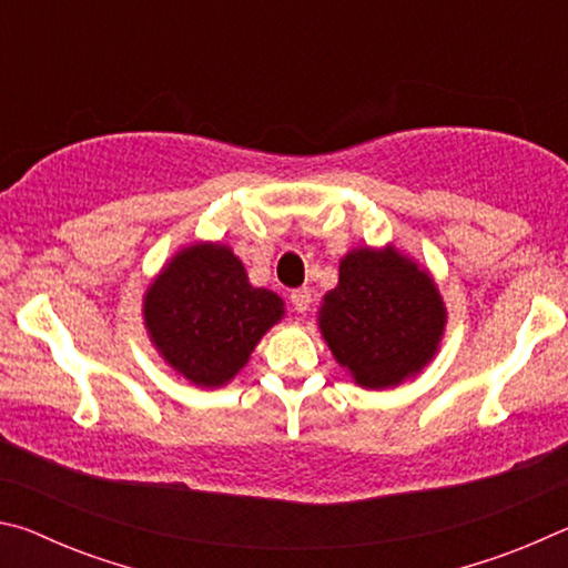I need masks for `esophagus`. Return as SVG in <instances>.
Returning a JSON list of instances; mask_svg holds the SVG:
<instances>
[{
    "mask_svg": "<svg viewBox=\"0 0 568 568\" xmlns=\"http://www.w3.org/2000/svg\"><path fill=\"white\" fill-rule=\"evenodd\" d=\"M291 303H293V307H295L297 313H305L307 307H311V303H313L311 287H297V291H293L291 293Z\"/></svg>",
    "mask_w": 568,
    "mask_h": 568,
    "instance_id": "obj_1",
    "label": "esophagus"
}]
</instances>
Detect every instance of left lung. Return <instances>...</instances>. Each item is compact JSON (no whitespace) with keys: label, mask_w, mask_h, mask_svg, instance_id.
Listing matches in <instances>:
<instances>
[{"label":"left lung","mask_w":568,"mask_h":568,"mask_svg":"<svg viewBox=\"0 0 568 568\" xmlns=\"http://www.w3.org/2000/svg\"><path fill=\"white\" fill-rule=\"evenodd\" d=\"M446 323L434 275L393 243L348 250L338 285L318 307L323 341L365 390H388L416 378L436 358Z\"/></svg>","instance_id":"8db88e82"}]
</instances>
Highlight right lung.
Returning a JSON list of instances; mask_svg holds the SVG:
<instances>
[{"instance_id": "obj_1", "label": "right lung", "mask_w": 568, "mask_h": 568, "mask_svg": "<svg viewBox=\"0 0 568 568\" xmlns=\"http://www.w3.org/2000/svg\"><path fill=\"white\" fill-rule=\"evenodd\" d=\"M283 318V297L250 283L233 247L213 240L180 247L142 295L150 343L197 388L227 386Z\"/></svg>"}]
</instances>
